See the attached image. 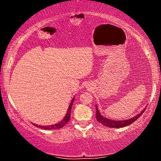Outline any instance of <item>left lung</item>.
I'll list each match as a JSON object with an SVG mask.
<instances>
[{
	"label": "left lung",
	"mask_w": 161,
	"mask_h": 161,
	"mask_svg": "<svg viewBox=\"0 0 161 161\" xmlns=\"http://www.w3.org/2000/svg\"><path fill=\"white\" fill-rule=\"evenodd\" d=\"M145 110V108H144L139 114H138L137 115L135 116L134 117L130 118V119H124V120H114V119H108V118L104 117V116L101 115V112H100V110H98V108H97V106L96 105V119H97V120L98 121L99 123L104 125L105 126L110 127V128H122V127L127 126V125L132 124L133 122L138 119V117H139L140 116L142 115V114H143Z\"/></svg>",
	"instance_id": "obj_1"
}]
</instances>
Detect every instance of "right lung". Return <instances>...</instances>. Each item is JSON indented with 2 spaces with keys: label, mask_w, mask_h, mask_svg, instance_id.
I'll list each match as a JSON object with an SVG mask.
<instances>
[{
  "label": "right lung",
  "mask_w": 161,
  "mask_h": 161,
  "mask_svg": "<svg viewBox=\"0 0 161 161\" xmlns=\"http://www.w3.org/2000/svg\"><path fill=\"white\" fill-rule=\"evenodd\" d=\"M74 99H75V97H73V98L72 99L71 102H70V104H69V108H68L67 112H66L65 116H64V119H63L61 121H60V122H59V123H56V124L49 125H40L35 124V123H33V125H36V127H39V128L42 129H49V130H51V129H60V128H62V127H64V125H65L66 123H67L69 121V119H70V112H71V108H72V106H73V101H74Z\"/></svg>",
  "instance_id": "1"
}]
</instances>
